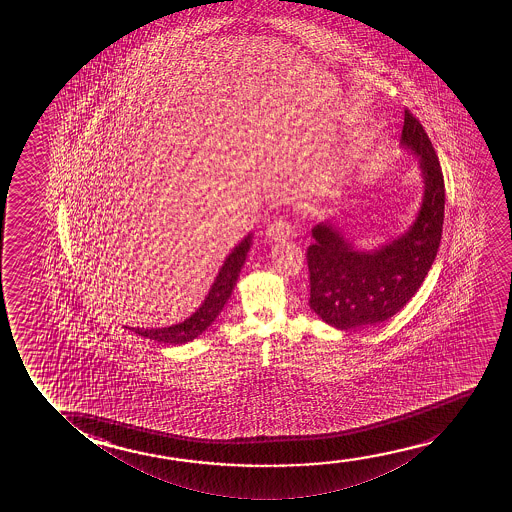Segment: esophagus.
<instances>
[{
    "label": "esophagus",
    "mask_w": 512,
    "mask_h": 512,
    "mask_svg": "<svg viewBox=\"0 0 512 512\" xmlns=\"http://www.w3.org/2000/svg\"><path fill=\"white\" fill-rule=\"evenodd\" d=\"M266 234L271 241H285L292 236V225L283 218L273 220L271 224L267 225Z\"/></svg>",
    "instance_id": "obj_1"
}]
</instances>
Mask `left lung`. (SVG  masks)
<instances>
[{
    "instance_id": "obj_1",
    "label": "left lung",
    "mask_w": 512,
    "mask_h": 512,
    "mask_svg": "<svg viewBox=\"0 0 512 512\" xmlns=\"http://www.w3.org/2000/svg\"><path fill=\"white\" fill-rule=\"evenodd\" d=\"M400 145L418 155L425 183L418 217L404 234L374 250H358L327 222L313 227L309 269V308L336 329L385 322L406 306L430 267L444 224V178L432 141L413 113H404Z\"/></svg>"
}]
</instances>
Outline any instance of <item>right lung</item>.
Masks as SVG:
<instances>
[{"instance_id":"right-lung-1","label":"right lung","mask_w":512,"mask_h":512,"mask_svg":"<svg viewBox=\"0 0 512 512\" xmlns=\"http://www.w3.org/2000/svg\"><path fill=\"white\" fill-rule=\"evenodd\" d=\"M252 246V234H248L238 246H234L224 264L218 271L217 278L211 285L210 292L206 295L203 304L199 306L194 315H190L185 322L176 323L171 327H162V329H134V327H126L133 330L134 334L157 341V343L169 344H185L201 336L204 330L215 322V318L220 315V311L224 309L225 302L229 301L232 290L236 287L241 267L245 264L246 253Z\"/></svg>"}]
</instances>
